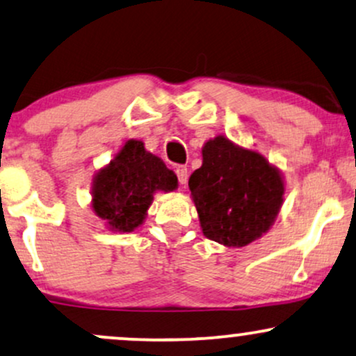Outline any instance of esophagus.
<instances>
[{
	"instance_id": "34e87169",
	"label": "esophagus",
	"mask_w": 356,
	"mask_h": 356,
	"mask_svg": "<svg viewBox=\"0 0 356 356\" xmlns=\"http://www.w3.org/2000/svg\"><path fill=\"white\" fill-rule=\"evenodd\" d=\"M175 174H177L179 184H181V186H186L187 179H189V170H187V167L186 165H177V167H175Z\"/></svg>"
}]
</instances>
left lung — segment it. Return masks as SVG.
I'll use <instances>...</instances> for the list:
<instances>
[{
	"label": "left lung",
	"instance_id": "8db88e82",
	"mask_svg": "<svg viewBox=\"0 0 356 356\" xmlns=\"http://www.w3.org/2000/svg\"><path fill=\"white\" fill-rule=\"evenodd\" d=\"M189 189L204 235L227 247L248 245L267 232L285 194L277 167L224 136L205 143Z\"/></svg>",
	"mask_w": 356,
	"mask_h": 356
}]
</instances>
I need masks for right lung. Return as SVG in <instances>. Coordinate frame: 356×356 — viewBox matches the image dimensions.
Returning <instances> with one entry per match:
<instances>
[{
	"instance_id": "right-lung-1",
	"label": "right lung",
	"mask_w": 356,
	"mask_h": 356,
	"mask_svg": "<svg viewBox=\"0 0 356 356\" xmlns=\"http://www.w3.org/2000/svg\"><path fill=\"white\" fill-rule=\"evenodd\" d=\"M177 187V175L144 149L143 140H127L92 182V209L114 232H132L143 224L154 192Z\"/></svg>"
}]
</instances>
